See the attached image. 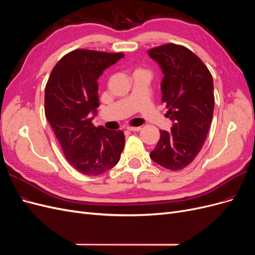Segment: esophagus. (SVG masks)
Returning <instances> with one entry per match:
<instances>
[{"label": "esophagus", "instance_id": "34e87169", "mask_svg": "<svg viewBox=\"0 0 255 255\" xmlns=\"http://www.w3.org/2000/svg\"><path fill=\"white\" fill-rule=\"evenodd\" d=\"M126 129H127V130H129V131H139V130H141V127H132V126H127V127H126Z\"/></svg>", "mask_w": 255, "mask_h": 255}]
</instances>
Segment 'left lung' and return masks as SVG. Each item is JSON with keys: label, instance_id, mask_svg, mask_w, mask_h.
I'll list each match as a JSON object with an SVG mask.
<instances>
[{"label": "left lung", "instance_id": "1", "mask_svg": "<svg viewBox=\"0 0 255 255\" xmlns=\"http://www.w3.org/2000/svg\"><path fill=\"white\" fill-rule=\"evenodd\" d=\"M149 56L162 69V102L174 122L161 137L151 159L170 170L191 164L202 148L214 112L213 78L198 56L183 45L167 43L150 48Z\"/></svg>", "mask_w": 255, "mask_h": 255}]
</instances>
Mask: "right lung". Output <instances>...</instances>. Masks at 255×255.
<instances>
[{
	"instance_id": "add662e5",
	"label": "right lung",
	"mask_w": 255,
	"mask_h": 255,
	"mask_svg": "<svg viewBox=\"0 0 255 255\" xmlns=\"http://www.w3.org/2000/svg\"><path fill=\"white\" fill-rule=\"evenodd\" d=\"M123 53L75 50L57 62L45 86L44 112L65 158L81 174L97 176L116 166L125 146L122 130L92 124L97 80Z\"/></svg>"
}]
</instances>
